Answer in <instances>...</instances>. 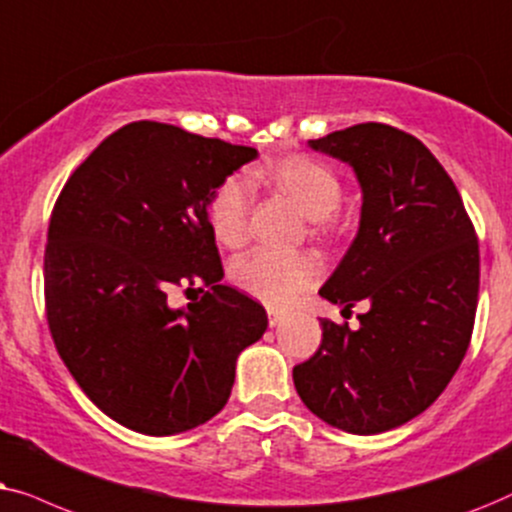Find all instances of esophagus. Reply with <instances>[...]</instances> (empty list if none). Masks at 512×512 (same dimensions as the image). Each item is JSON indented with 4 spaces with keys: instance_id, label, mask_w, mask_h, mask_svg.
Returning a JSON list of instances; mask_svg holds the SVG:
<instances>
[{
    "instance_id": "obj_1",
    "label": "esophagus",
    "mask_w": 512,
    "mask_h": 512,
    "mask_svg": "<svg viewBox=\"0 0 512 512\" xmlns=\"http://www.w3.org/2000/svg\"><path fill=\"white\" fill-rule=\"evenodd\" d=\"M267 313H269V325L271 327H276L278 323H281V320H283V316H285V313L283 311H278V309H274V306H269V309H267Z\"/></svg>"
}]
</instances>
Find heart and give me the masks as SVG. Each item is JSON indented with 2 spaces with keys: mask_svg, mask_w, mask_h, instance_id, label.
I'll return each instance as SVG.
<instances>
[{
  "mask_svg": "<svg viewBox=\"0 0 512 512\" xmlns=\"http://www.w3.org/2000/svg\"><path fill=\"white\" fill-rule=\"evenodd\" d=\"M262 175L283 194H288L311 220H327L342 203L344 189L335 170L309 156H283L271 161ZM248 208V185L238 177H229L215 189L208 201V222L217 241L227 248H238L245 241ZM318 274V262L304 252L255 250L231 267V281L250 297L269 306L292 304L318 281Z\"/></svg>",
  "mask_w": 512,
  "mask_h": 512,
  "instance_id": "b5f03b06",
  "label": "heart"
}]
</instances>
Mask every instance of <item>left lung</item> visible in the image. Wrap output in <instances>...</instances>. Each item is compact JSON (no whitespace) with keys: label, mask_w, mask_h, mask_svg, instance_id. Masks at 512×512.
I'll use <instances>...</instances> for the list:
<instances>
[{"label":"left lung","mask_w":512,"mask_h":512,"mask_svg":"<svg viewBox=\"0 0 512 512\" xmlns=\"http://www.w3.org/2000/svg\"><path fill=\"white\" fill-rule=\"evenodd\" d=\"M309 147L349 163L363 194L358 234L318 295L367 311L358 330L320 318V349L292 379L325 424L377 435L431 407L459 370L478 309V236L452 177L414 135L358 124Z\"/></svg>","instance_id":"8db88e82"}]
</instances>
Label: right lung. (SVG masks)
<instances>
[{"mask_svg":"<svg viewBox=\"0 0 512 512\" xmlns=\"http://www.w3.org/2000/svg\"><path fill=\"white\" fill-rule=\"evenodd\" d=\"M252 159L255 147L135 121L58 196L44 255L51 337L91 403L135 433L161 438L213 419L241 351L267 332L264 306L220 283L208 222L210 196ZM194 282L207 295L173 310L172 285Z\"/></svg>","mask_w":512,"mask_h":512,"instance_id":"obj_1","label":"right lung"}]
</instances>
